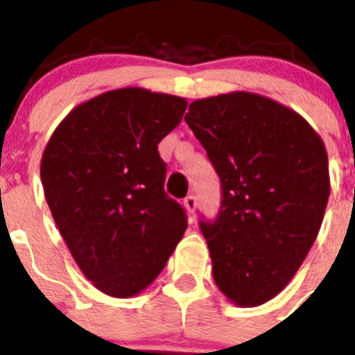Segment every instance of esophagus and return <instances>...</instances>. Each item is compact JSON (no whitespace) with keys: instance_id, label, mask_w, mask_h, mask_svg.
Returning <instances> with one entry per match:
<instances>
[{"instance_id":"1","label":"esophagus","mask_w":355,"mask_h":355,"mask_svg":"<svg viewBox=\"0 0 355 355\" xmlns=\"http://www.w3.org/2000/svg\"><path fill=\"white\" fill-rule=\"evenodd\" d=\"M196 198L193 196V194H189V196L187 198H184V207H185V210H187V214H189L191 216V221H193V216H194V212H196Z\"/></svg>"}]
</instances>
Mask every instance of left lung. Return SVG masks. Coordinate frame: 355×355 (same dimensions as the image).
Listing matches in <instances>:
<instances>
[{
  "label": "left lung",
  "instance_id": "obj_1",
  "mask_svg": "<svg viewBox=\"0 0 355 355\" xmlns=\"http://www.w3.org/2000/svg\"><path fill=\"white\" fill-rule=\"evenodd\" d=\"M185 122L221 178L216 221H200L217 288L253 308L290 283L327 207V152L299 113L232 92L189 104Z\"/></svg>",
  "mask_w": 355,
  "mask_h": 355
}]
</instances>
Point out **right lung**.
I'll use <instances>...</instances> for the list:
<instances>
[{"instance_id": "obj_1", "label": "right lung", "mask_w": 355, "mask_h": 355, "mask_svg": "<svg viewBox=\"0 0 355 355\" xmlns=\"http://www.w3.org/2000/svg\"><path fill=\"white\" fill-rule=\"evenodd\" d=\"M187 101L145 88L101 94L70 111L51 136L40 178L76 263L111 297L138 295L180 242L187 217L164 193L157 145Z\"/></svg>"}]
</instances>
